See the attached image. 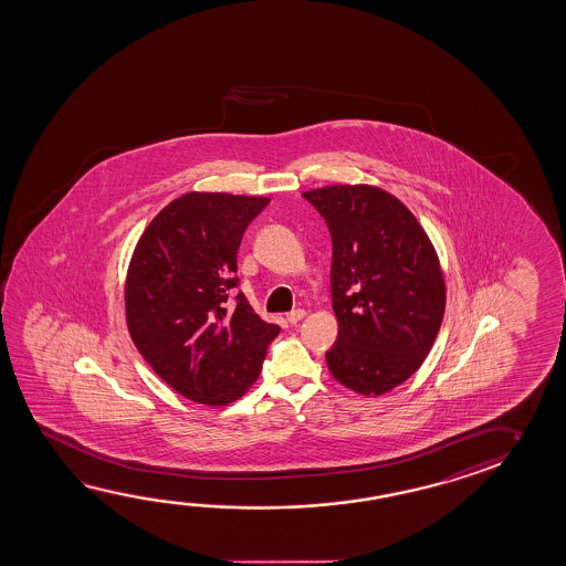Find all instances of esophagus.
Here are the masks:
<instances>
[{
    "mask_svg": "<svg viewBox=\"0 0 566 566\" xmlns=\"http://www.w3.org/2000/svg\"><path fill=\"white\" fill-rule=\"evenodd\" d=\"M305 316V311L303 308H295V311H291L287 313V323L289 325H297L298 321Z\"/></svg>",
    "mask_w": 566,
    "mask_h": 566,
    "instance_id": "esophagus-1",
    "label": "esophagus"
}]
</instances>
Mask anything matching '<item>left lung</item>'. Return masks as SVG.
Returning a JSON list of instances; mask_svg holds the SVG:
<instances>
[{"label": "left lung", "instance_id": "left-lung-1", "mask_svg": "<svg viewBox=\"0 0 566 566\" xmlns=\"http://www.w3.org/2000/svg\"><path fill=\"white\" fill-rule=\"evenodd\" d=\"M333 240L331 295L338 336L326 365L338 382L380 396L430 353L446 311L440 259L412 211L376 186L303 193Z\"/></svg>", "mask_w": 566, "mask_h": 566}]
</instances>
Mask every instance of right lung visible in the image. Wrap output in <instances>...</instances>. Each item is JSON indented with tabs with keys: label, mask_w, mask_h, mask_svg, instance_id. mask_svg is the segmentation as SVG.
I'll list each match as a JSON object with an SVG mask.
<instances>
[{
	"label": "right lung",
	"mask_w": 566,
	"mask_h": 566,
	"mask_svg": "<svg viewBox=\"0 0 566 566\" xmlns=\"http://www.w3.org/2000/svg\"><path fill=\"white\" fill-rule=\"evenodd\" d=\"M269 198L190 192L136 243L126 275L128 333L154 373L193 402L226 406L258 380L277 325L238 287V250Z\"/></svg>",
	"instance_id": "obj_1"
}]
</instances>
